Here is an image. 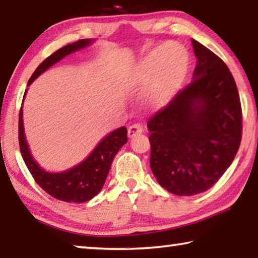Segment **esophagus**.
I'll use <instances>...</instances> for the list:
<instances>
[{"mask_svg": "<svg viewBox=\"0 0 258 258\" xmlns=\"http://www.w3.org/2000/svg\"><path fill=\"white\" fill-rule=\"evenodd\" d=\"M143 131H145V128H143L142 124L137 123V124L131 125L128 127V137L130 138L137 137V135H139V134H142Z\"/></svg>", "mask_w": 258, "mask_h": 258, "instance_id": "esophagus-1", "label": "esophagus"}]
</instances>
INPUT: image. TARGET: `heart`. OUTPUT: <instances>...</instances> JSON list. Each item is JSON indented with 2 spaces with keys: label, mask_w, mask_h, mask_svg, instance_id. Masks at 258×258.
<instances>
[{
  "label": "heart",
  "mask_w": 258,
  "mask_h": 258,
  "mask_svg": "<svg viewBox=\"0 0 258 258\" xmlns=\"http://www.w3.org/2000/svg\"><path fill=\"white\" fill-rule=\"evenodd\" d=\"M187 72V54L176 43L156 47L139 61L131 73L133 86L147 84V100L152 107H164L175 97Z\"/></svg>",
  "instance_id": "1"
}]
</instances>
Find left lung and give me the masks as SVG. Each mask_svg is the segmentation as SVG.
Returning a JSON list of instances; mask_svg holds the SVG:
<instances>
[{"label": "left lung", "instance_id": "obj_1", "mask_svg": "<svg viewBox=\"0 0 258 258\" xmlns=\"http://www.w3.org/2000/svg\"><path fill=\"white\" fill-rule=\"evenodd\" d=\"M194 81L148 120L150 167L176 196L207 191L232 163L241 142L242 111L234 78L220 56L192 40Z\"/></svg>", "mask_w": 258, "mask_h": 258}]
</instances>
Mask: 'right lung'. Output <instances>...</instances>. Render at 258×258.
Masks as SVG:
<instances>
[{
	"label": "right lung",
	"instance_id": "1",
	"mask_svg": "<svg viewBox=\"0 0 258 258\" xmlns=\"http://www.w3.org/2000/svg\"><path fill=\"white\" fill-rule=\"evenodd\" d=\"M92 40L85 38L64 45L43 61L29 78L28 85L44 73L52 64L82 47L91 44ZM26 95V92H25ZM23 107L19 111V147L23 159L34 180L46 194L67 203H85L97 196L102 189L113 158L118 150L127 142L126 127L117 128L107 135L87 158L80 165L62 173H47L36 164L30 155L24 133Z\"/></svg>",
	"mask_w": 258,
	"mask_h": 258
}]
</instances>
